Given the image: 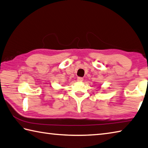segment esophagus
<instances>
[{
    "label": "esophagus",
    "mask_w": 148,
    "mask_h": 148,
    "mask_svg": "<svg viewBox=\"0 0 148 148\" xmlns=\"http://www.w3.org/2000/svg\"><path fill=\"white\" fill-rule=\"evenodd\" d=\"M83 80H84V79L82 77H77V81H79V82H82L83 81Z\"/></svg>",
    "instance_id": "34e87169"
}]
</instances>
